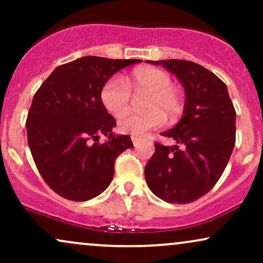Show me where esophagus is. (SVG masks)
<instances>
[{
  "instance_id": "esophagus-1",
  "label": "esophagus",
  "mask_w": 263,
  "mask_h": 263,
  "mask_svg": "<svg viewBox=\"0 0 263 263\" xmlns=\"http://www.w3.org/2000/svg\"><path fill=\"white\" fill-rule=\"evenodd\" d=\"M132 143H134V146L135 147H137L138 144L141 143V141H142V138L141 137H137V136H132Z\"/></svg>"
}]
</instances>
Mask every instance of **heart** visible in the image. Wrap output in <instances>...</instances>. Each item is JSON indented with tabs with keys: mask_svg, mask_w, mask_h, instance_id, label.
Wrapping results in <instances>:
<instances>
[{
	"mask_svg": "<svg viewBox=\"0 0 263 263\" xmlns=\"http://www.w3.org/2000/svg\"><path fill=\"white\" fill-rule=\"evenodd\" d=\"M134 92H147L143 114H125L117 121V128L122 134L143 136L164 122V113L170 120H176L183 112V100L173 87L170 74L157 68L136 70L127 79L114 75L101 87V101L105 108L114 116L127 111Z\"/></svg>",
	"mask_w": 263,
	"mask_h": 263,
	"instance_id": "obj_1",
	"label": "heart"
}]
</instances>
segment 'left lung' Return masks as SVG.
Returning a JSON list of instances; mask_svg holds the SVG:
<instances>
[{
  "label": "left lung",
  "instance_id": "8db88e82",
  "mask_svg": "<svg viewBox=\"0 0 263 263\" xmlns=\"http://www.w3.org/2000/svg\"><path fill=\"white\" fill-rule=\"evenodd\" d=\"M174 74L185 90L184 115L161 134L179 146L156 142L144 167L152 193L167 203L188 204L214 188L228 165L236 140V111L222 80L189 60H147Z\"/></svg>",
  "mask_w": 263,
  "mask_h": 263
}]
</instances>
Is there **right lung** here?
Wrapping results in <instances>:
<instances>
[{
	"label": "right lung",
	"mask_w": 263,
	"mask_h": 263,
	"mask_svg": "<svg viewBox=\"0 0 263 263\" xmlns=\"http://www.w3.org/2000/svg\"><path fill=\"white\" fill-rule=\"evenodd\" d=\"M140 59L83 57L59 65L33 96L27 140L44 182L60 197L85 201L101 194L114 178L115 159L134 143L114 136L112 115L102 105L101 87ZM100 134L108 136L104 144Z\"/></svg>",
	"instance_id": "right-lung-1"
}]
</instances>
